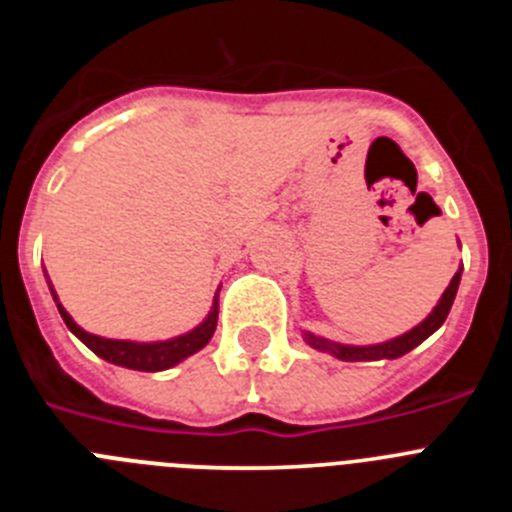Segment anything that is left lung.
I'll return each instance as SVG.
<instances>
[{"instance_id": "left-lung-1", "label": "left lung", "mask_w": 512, "mask_h": 512, "mask_svg": "<svg viewBox=\"0 0 512 512\" xmlns=\"http://www.w3.org/2000/svg\"><path fill=\"white\" fill-rule=\"evenodd\" d=\"M461 282V269L456 271L451 284L446 287V292L441 295L438 305L433 307V312L428 318L423 320L420 325H415L413 330L408 333H402V336L392 338V341H384V343H372V346H348V343H336V341H328V338H320L315 333H307L305 330V341L310 343L312 348H318V351H325V354L336 356L341 361H379V359H400L405 356L408 351H413L415 346L425 341L428 336H433L438 328L443 325L446 315H449L451 305H454V297H456V289H459Z\"/></svg>"}]
</instances>
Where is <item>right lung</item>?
<instances>
[{
    "instance_id": "1",
    "label": "right lung",
    "mask_w": 512,
    "mask_h": 512,
    "mask_svg": "<svg viewBox=\"0 0 512 512\" xmlns=\"http://www.w3.org/2000/svg\"><path fill=\"white\" fill-rule=\"evenodd\" d=\"M51 295L53 300H56L58 312H61L66 328H69L71 333L84 343V346L92 348L99 359L110 361V364H117V366H125V369H135V372H164V369H171L174 364H179V361H184L187 356L197 354L200 348H205L217 328V295H215L210 315H207L197 328L184 333V336L169 338V341H153V343L115 341V338L94 336V333H87L84 328H79L69 312L63 310V305L58 302L53 287H51Z\"/></svg>"
}]
</instances>
